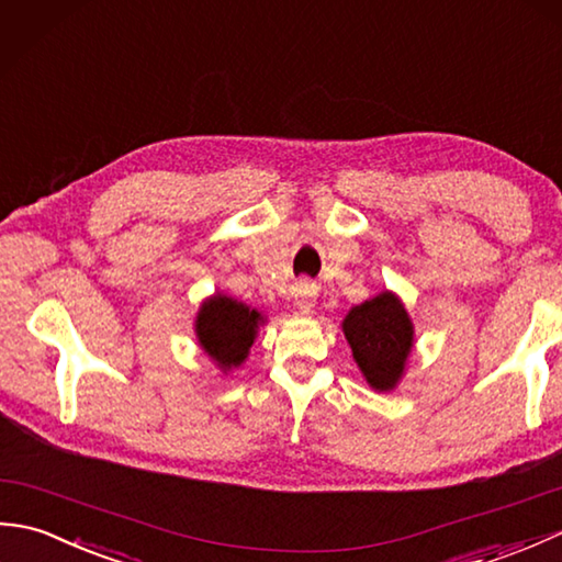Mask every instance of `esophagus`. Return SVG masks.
<instances>
[{
    "instance_id": "34e87169",
    "label": "esophagus",
    "mask_w": 562,
    "mask_h": 562,
    "mask_svg": "<svg viewBox=\"0 0 562 562\" xmlns=\"http://www.w3.org/2000/svg\"><path fill=\"white\" fill-rule=\"evenodd\" d=\"M292 296H294V306L300 308L302 314H308L312 312V308L316 306V296H318V288L314 282H308V280H302V282H296L294 284V290H292Z\"/></svg>"
}]
</instances>
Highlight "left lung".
Segmentation results:
<instances>
[{
  "instance_id": "obj_1",
  "label": "left lung",
  "mask_w": 562,
  "mask_h": 562,
  "mask_svg": "<svg viewBox=\"0 0 562 562\" xmlns=\"http://www.w3.org/2000/svg\"><path fill=\"white\" fill-rule=\"evenodd\" d=\"M340 328L367 386L379 393L396 389L415 345L413 318L401 296L391 290L379 292L352 306Z\"/></svg>"
}]
</instances>
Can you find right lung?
<instances>
[{
    "instance_id": "1",
    "label": "right lung",
    "mask_w": 562,
    "mask_h": 562,
    "mask_svg": "<svg viewBox=\"0 0 562 562\" xmlns=\"http://www.w3.org/2000/svg\"><path fill=\"white\" fill-rule=\"evenodd\" d=\"M258 308L224 292H214L200 304L195 314V338L200 350L205 352L222 374L238 369L256 342L260 326L266 324Z\"/></svg>"
}]
</instances>
